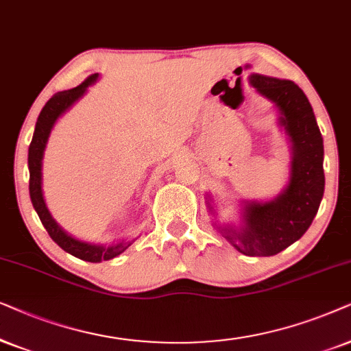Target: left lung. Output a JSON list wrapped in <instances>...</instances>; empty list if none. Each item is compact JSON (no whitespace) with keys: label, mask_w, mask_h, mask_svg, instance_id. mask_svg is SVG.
<instances>
[{"label":"left lung","mask_w":351,"mask_h":351,"mask_svg":"<svg viewBox=\"0 0 351 351\" xmlns=\"http://www.w3.org/2000/svg\"><path fill=\"white\" fill-rule=\"evenodd\" d=\"M249 83L278 110V125L291 147L289 183L268 200L239 202V223L218 221L213 197L207 194V210L213 226L241 254L276 255L305 234L316 217L324 194V146L313 107L302 88L281 78L254 73Z\"/></svg>","instance_id":"obj_1"}]
</instances>
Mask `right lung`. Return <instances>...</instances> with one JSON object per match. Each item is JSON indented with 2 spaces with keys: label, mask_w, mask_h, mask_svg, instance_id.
Listing matches in <instances>:
<instances>
[{
  "label": "right lung",
  "mask_w": 351,
  "mask_h": 351,
  "mask_svg": "<svg viewBox=\"0 0 351 351\" xmlns=\"http://www.w3.org/2000/svg\"><path fill=\"white\" fill-rule=\"evenodd\" d=\"M99 78V73L91 75L88 77L82 85L72 88V90L59 91L46 102L43 110L40 112L38 120H36L34 138H32L30 147H29V171H30V199L34 204L35 212L38 213V217L43 223V226L48 231L56 244L60 249H64L67 254L77 256V258L91 261V263H101L104 260H112L120 254H123L130 245L133 244L134 239H120L112 244H95V242H86L82 239H77L72 234H69L67 231H64V228H60V224L53 218V215L46 207L45 195H43V157L46 151V144H48L49 134L53 132L56 121L67 112L78 99H82L86 95L88 88L95 85Z\"/></svg>",
  "instance_id": "add662e5"
}]
</instances>
